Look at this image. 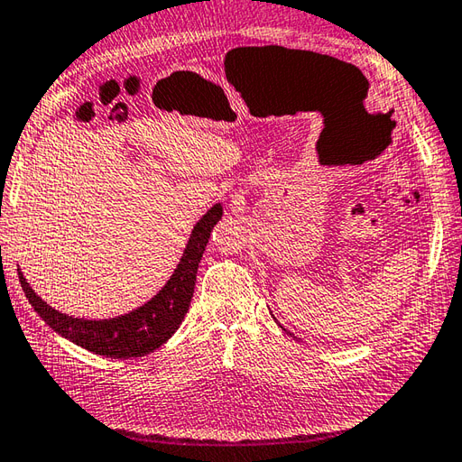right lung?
I'll return each instance as SVG.
<instances>
[{
  "instance_id": "right-lung-1",
  "label": "right lung",
  "mask_w": 462,
  "mask_h": 462,
  "mask_svg": "<svg viewBox=\"0 0 462 462\" xmlns=\"http://www.w3.org/2000/svg\"><path fill=\"white\" fill-rule=\"evenodd\" d=\"M220 218L222 206L216 204L194 226L180 264L166 286L138 310L116 316L110 320H81L61 314L32 291L20 270L17 274H20L22 288L33 310L63 338L89 352H96L99 356L138 358L160 348L182 324L194 294L198 264L202 260L210 232Z\"/></svg>"
}]
</instances>
